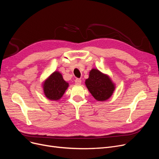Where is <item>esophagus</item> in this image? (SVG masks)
<instances>
[{"label":"esophagus","instance_id":"obj_1","mask_svg":"<svg viewBox=\"0 0 159 159\" xmlns=\"http://www.w3.org/2000/svg\"><path fill=\"white\" fill-rule=\"evenodd\" d=\"M75 84L80 85L81 84V80L80 79H76L75 80Z\"/></svg>","mask_w":159,"mask_h":159}]
</instances>
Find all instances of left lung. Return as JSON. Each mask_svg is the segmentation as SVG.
Returning a JSON list of instances; mask_svg holds the SVG:
<instances>
[{
    "label": "left lung",
    "instance_id": "obj_1",
    "mask_svg": "<svg viewBox=\"0 0 159 159\" xmlns=\"http://www.w3.org/2000/svg\"><path fill=\"white\" fill-rule=\"evenodd\" d=\"M85 84L93 98L98 101H106L114 91V84L107 75L93 69L89 72V78Z\"/></svg>",
    "mask_w": 159,
    "mask_h": 159
}]
</instances>
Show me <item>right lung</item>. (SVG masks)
<instances>
[{"instance_id": "1", "label": "right lung", "mask_w": 159, "mask_h": 159, "mask_svg": "<svg viewBox=\"0 0 159 159\" xmlns=\"http://www.w3.org/2000/svg\"><path fill=\"white\" fill-rule=\"evenodd\" d=\"M68 86L61 73L55 71L43 83L44 93L50 100H58L62 97Z\"/></svg>"}]
</instances>
